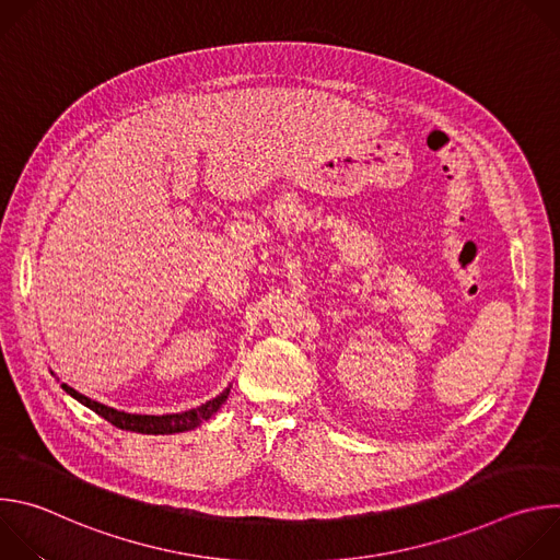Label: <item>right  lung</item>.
Listing matches in <instances>:
<instances>
[{"label":"right lung","mask_w":560,"mask_h":560,"mask_svg":"<svg viewBox=\"0 0 560 560\" xmlns=\"http://www.w3.org/2000/svg\"><path fill=\"white\" fill-rule=\"evenodd\" d=\"M72 398H77L79 404L91 408L93 412H97L102 419H106L108 423H113L115 428L119 430H126V432H139V434H177V432H188L192 428H197L199 423H203L206 419H210L219 408L221 404L228 398L230 394V387L223 389L219 396H214L212 401H206L203 406L195 408V410H188V412H182V415H166V417H150V415H126V412H119L115 408H108V406H102L97 401H91L89 396L74 392L72 387H68L66 383L61 385Z\"/></svg>","instance_id":"1"}]
</instances>
